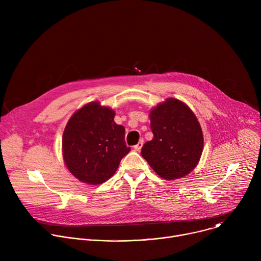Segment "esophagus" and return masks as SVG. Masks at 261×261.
I'll list each match as a JSON object with an SVG mask.
<instances>
[{
	"label": "esophagus",
	"mask_w": 261,
	"mask_h": 261,
	"mask_svg": "<svg viewBox=\"0 0 261 261\" xmlns=\"http://www.w3.org/2000/svg\"><path fill=\"white\" fill-rule=\"evenodd\" d=\"M142 144H143V140L141 139V140L138 141L137 144L134 145V150H135V151H140V148L142 147Z\"/></svg>",
	"instance_id": "esophagus-1"
}]
</instances>
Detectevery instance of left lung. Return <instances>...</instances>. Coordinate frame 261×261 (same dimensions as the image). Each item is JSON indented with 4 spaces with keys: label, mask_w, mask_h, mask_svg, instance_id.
<instances>
[{
    "label": "left lung",
    "mask_w": 261,
    "mask_h": 261,
    "mask_svg": "<svg viewBox=\"0 0 261 261\" xmlns=\"http://www.w3.org/2000/svg\"><path fill=\"white\" fill-rule=\"evenodd\" d=\"M154 138L141 148V156L165 179L187 175L197 165L203 147V135L193 111L173 98L155 107L150 114Z\"/></svg>",
    "instance_id": "obj_1"
}]
</instances>
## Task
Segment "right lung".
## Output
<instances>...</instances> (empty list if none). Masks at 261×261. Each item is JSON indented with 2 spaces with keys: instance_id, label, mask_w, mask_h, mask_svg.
<instances>
[{
  "instance_id": "obj_1",
  "label": "right lung",
  "mask_w": 261,
  "mask_h": 261,
  "mask_svg": "<svg viewBox=\"0 0 261 261\" xmlns=\"http://www.w3.org/2000/svg\"><path fill=\"white\" fill-rule=\"evenodd\" d=\"M115 111L92 102L74 114L63 134V157L69 171L80 180L98 185L117 171L130 152L125 128L115 123Z\"/></svg>"
}]
</instances>
